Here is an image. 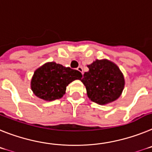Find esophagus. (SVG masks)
I'll return each instance as SVG.
<instances>
[{
    "label": "esophagus",
    "instance_id": "1",
    "mask_svg": "<svg viewBox=\"0 0 152 152\" xmlns=\"http://www.w3.org/2000/svg\"><path fill=\"white\" fill-rule=\"evenodd\" d=\"M77 70L79 71V72H80L82 73V74H83V67L82 66H79L77 68Z\"/></svg>",
    "mask_w": 152,
    "mask_h": 152
}]
</instances>
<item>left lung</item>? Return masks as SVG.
<instances>
[{"label":"left lung","mask_w":152,"mask_h":152,"mask_svg":"<svg viewBox=\"0 0 152 152\" xmlns=\"http://www.w3.org/2000/svg\"><path fill=\"white\" fill-rule=\"evenodd\" d=\"M87 66L89 71L84 73L81 81L91 101L105 105L119 98L125 79L118 66L108 60H96Z\"/></svg>","instance_id":"1"}]
</instances>
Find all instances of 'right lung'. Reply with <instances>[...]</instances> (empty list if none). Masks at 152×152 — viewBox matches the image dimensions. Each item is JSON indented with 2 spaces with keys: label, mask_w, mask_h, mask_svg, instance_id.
<instances>
[{
  "label": "right lung",
  "mask_w": 152,
  "mask_h": 152,
  "mask_svg": "<svg viewBox=\"0 0 152 152\" xmlns=\"http://www.w3.org/2000/svg\"><path fill=\"white\" fill-rule=\"evenodd\" d=\"M82 77L83 75L78 70L50 62L34 72L30 85L33 92L38 98L53 101L62 98L67 86L74 80H80Z\"/></svg>",
  "instance_id": "obj_1"
}]
</instances>
